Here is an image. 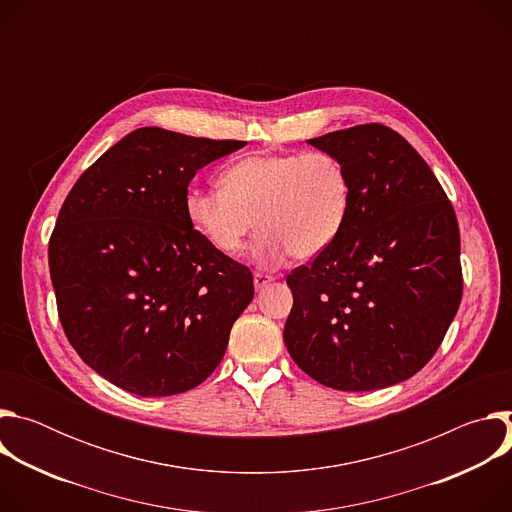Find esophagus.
<instances>
[{"mask_svg":"<svg viewBox=\"0 0 512 512\" xmlns=\"http://www.w3.org/2000/svg\"><path fill=\"white\" fill-rule=\"evenodd\" d=\"M273 279H275L273 275H267V273H261V271H257V273L253 275V283H255V289H257V291H259V289H263V287H265V285H269Z\"/></svg>","mask_w":512,"mask_h":512,"instance_id":"obj_1","label":"esophagus"}]
</instances>
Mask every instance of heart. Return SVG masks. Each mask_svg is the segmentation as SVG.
<instances>
[{"mask_svg":"<svg viewBox=\"0 0 512 512\" xmlns=\"http://www.w3.org/2000/svg\"><path fill=\"white\" fill-rule=\"evenodd\" d=\"M221 186L188 190L190 225L214 251L233 257L259 223L251 257L261 265L330 249L352 204L346 168L328 152L247 156L223 172Z\"/></svg>","mask_w":512,"mask_h":512,"instance_id":"1","label":"heart"}]
</instances>
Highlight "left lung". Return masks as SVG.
<instances>
[{"label":"left lung","instance_id":"8db88e82","mask_svg":"<svg viewBox=\"0 0 512 512\" xmlns=\"http://www.w3.org/2000/svg\"><path fill=\"white\" fill-rule=\"evenodd\" d=\"M308 143L344 164L352 204L336 243L287 275L285 346L326 387L397 385L425 367L458 312L456 212L425 160L385 125Z\"/></svg>","mask_w":512,"mask_h":512}]
</instances>
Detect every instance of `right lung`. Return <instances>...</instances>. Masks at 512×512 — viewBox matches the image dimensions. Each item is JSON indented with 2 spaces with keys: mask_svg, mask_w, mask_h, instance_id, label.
<instances>
[{
  "mask_svg": "<svg viewBox=\"0 0 512 512\" xmlns=\"http://www.w3.org/2000/svg\"><path fill=\"white\" fill-rule=\"evenodd\" d=\"M243 145L139 127L68 192L48 245L58 316L115 387L176 395L221 364L253 275L194 231L184 200L198 170Z\"/></svg>",
  "mask_w": 512,
  "mask_h": 512,
  "instance_id": "right-lung-1",
  "label": "right lung"
}]
</instances>
